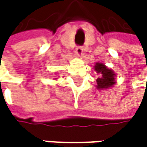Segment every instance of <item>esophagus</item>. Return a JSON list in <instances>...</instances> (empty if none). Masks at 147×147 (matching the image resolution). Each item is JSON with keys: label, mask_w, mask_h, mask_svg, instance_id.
<instances>
[{"label": "esophagus", "mask_w": 147, "mask_h": 147, "mask_svg": "<svg viewBox=\"0 0 147 147\" xmlns=\"http://www.w3.org/2000/svg\"><path fill=\"white\" fill-rule=\"evenodd\" d=\"M83 52H84V48L83 47H77L76 48V54L78 55V56H81L83 55Z\"/></svg>", "instance_id": "1"}]
</instances>
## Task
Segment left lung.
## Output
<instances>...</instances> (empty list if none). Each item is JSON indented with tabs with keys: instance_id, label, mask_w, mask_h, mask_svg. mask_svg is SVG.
<instances>
[{
	"instance_id": "obj_1",
	"label": "left lung",
	"mask_w": 147,
	"mask_h": 147,
	"mask_svg": "<svg viewBox=\"0 0 147 147\" xmlns=\"http://www.w3.org/2000/svg\"><path fill=\"white\" fill-rule=\"evenodd\" d=\"M94 70L99 74V77L96 80V82H97L96 86L98 89H108L115 84V74L112 69L105 66L104 63H97L94 66Z\"/></svg>"
}]
</instances>
